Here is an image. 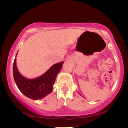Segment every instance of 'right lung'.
<instances>
[{"label":"right lung","mask_w":128,"mask_h":128,"mask_svg":"<svg viewBox=\"0 0 128 128\" xmlns=\"http://www.w3.org/2000/svg\"><path fill=\"white\" fill-rule=\"evenodd\" d=\"M63 63L64 61L54 64L44 74L38 78L28 79L23 76L18 70L15 58L12 72L18 89L24 95L32 100L44 98L52 92L56 78L62 68Z\"/></svg>","instance_id":"right-lung-1"}]
</instances>
